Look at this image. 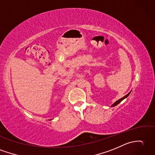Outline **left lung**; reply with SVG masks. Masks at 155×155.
I'll list each match as a JSON object with an SVG mask.
<instances>
[{
	"label": "left lung",
	"instance_id": "obj_1",
	"mask_svg": "<svg viewBox=\"0 0 155 155\" xmlns=\"http://www.w3.org/2000/svg\"><path fill=\"white\" fill-rule=\"evenodd\" d=\"M129 94H130V92H129V93H128V94H127V95H125L124 97H123V98H121V99H120V100H117V101H116V102H115L114 104H113V105L112 106H111V107H114V106H116V105H117V104H119V103H120L121 101H122V100H124L125 98H127V97L129 95Z\"/></svg>",
	"mask_w": 155,
	"mask_h": 155
}]
</instances>
